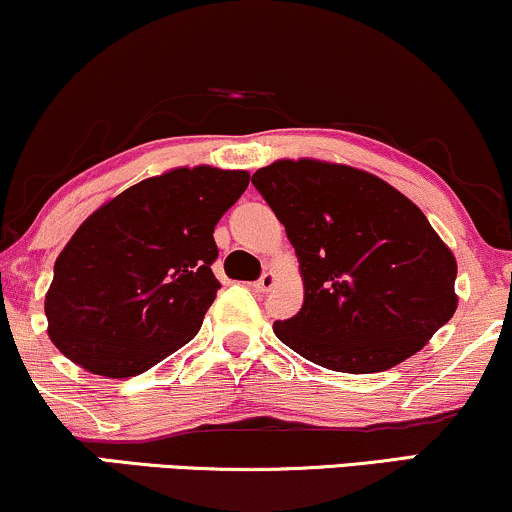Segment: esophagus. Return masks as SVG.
<instances>
[{"label": "esophagus", "mask_w": 512, "mask_h": 512, "mask_svg": "<svg viewBox=\"0 0 512 512\" xmlns=\"http://www.w3.org/2000/svg\"><path fill=\"white\" fill-rule=\"evenodd\" d=\"M274 283H276V276L272 272H264L260 279L252 283V288H255V291H260V293H267V291H272Z\"/></svg>", "instance_id": "obj_1"}]
</instances>
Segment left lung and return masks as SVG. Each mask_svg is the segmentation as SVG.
Segmentation results:
<instances>
[{"instance_id": "obj_1", "label": "left lung", "mask_w": 512, "mask_h": 512, "mask_svg": "<svg viewBox=\"0 0 512 512\" xmlns=\"http://www.w3.org/2000/svg\"><path fill=\"white\" fill-rule=\"evenodd\" d=\"M300 262L305 300L281 343L334 372L396 367L453 317V252L422 209L379 176L319 159L255 171Z\"/></svg>"}]
</instances>
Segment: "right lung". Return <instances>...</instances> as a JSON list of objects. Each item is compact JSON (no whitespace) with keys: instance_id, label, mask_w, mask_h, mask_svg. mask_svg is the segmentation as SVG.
<instances>
[{"instance_id":"add662e5","label":"right lung","mask_w":512,"mask_h":512,"mask_svg":"<svg viewBox=\"0 0 512 512\" xmlns=\"http://www.w3.org/2000/svg\"><path fill=\"white\" fill-rule=\"evenodd\" d=\"M248 171L178 166L92 212L54 262L47 334L92 374H143L200 331L221 283L214 226Z\"/></svg>"}]
</instances>
